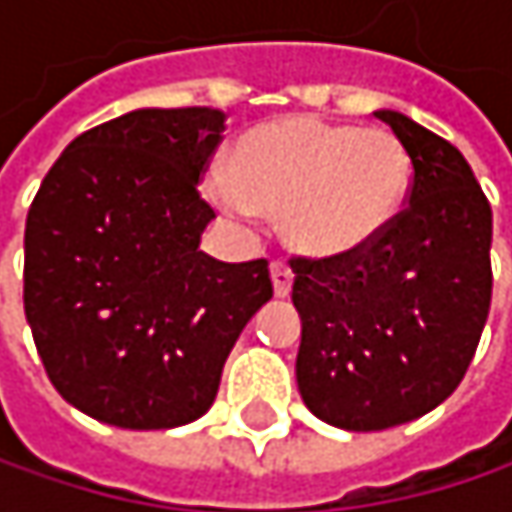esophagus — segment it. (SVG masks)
<instances>
[{"instance_id":"esophagus-1","label":"esophagus","mask_w":512,"mask_h":512,"mask_svg":"<svg viewBox=\"0 0 512 512\" xmlns=\"http://www.w3.org/2000/svg\"><path fill=\"white\" fill-rule=\"evenodd\" d=\"M269 275H272V287H275V296H290V287H293V269L290 263L284 260H272L269 266Z\"/></svg>"}]
</instances>
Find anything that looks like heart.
<instances>
[{
	"label": "heart",
	"mask_w": 512,
	"mask_h": 512,
	"mask_svg": "<svg viewBox=\"0 0 512 512\" xmlns=\"http://www.w3.org/2000/svg\"><path fill=\"white\" fill-rule=\"evenodd\" d=\"M412 156L382 127L308 115L249 130L228 168H213L207 195L231 216H281L287 243L311 257L356 255L400 216Z\"/></svg>",
	"instance_id": "heart-1"
}]
</instances>
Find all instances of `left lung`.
<instances>
[{"label": "left lung", "instance_id": "obj_1", "mask_svg": "<svg viewBox=\"0 0 512 512\" xmlns=\"http://www.w3.org/2000/svg\"><path fill=\"white\" fill-rule=\"evenodd\" d=\"M412 156L397 222L356 255L293 257L296 382L326 424L415 421L462 382L492 299V210L465 156L412 118L373 112Z\"/></svg>", "mask_w": 512, "mask_h": 512}]
</instances>
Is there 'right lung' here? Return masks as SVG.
<instances>
[{
    "instance_id": "obj_1",
    "label": "right lung",
    "mask_w": 512,
    "mask_h": 512,
    "mask_svg": "<svg viewBox=\"0 0 512 512\" xmlns=\"http://www.w3.org/2000/svg\"><path fill=\"white\" fill-rule=\"evenodd\" d=\"M225 133L207 106L136 109L76 136L26 219L23 305L55 391L124 430L201 418L225 358L272 299L269 263L198 249V180Z\"/></svg>"
}]
</instances>
